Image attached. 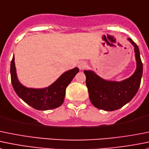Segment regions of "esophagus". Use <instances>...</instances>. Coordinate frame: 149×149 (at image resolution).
Listing matches in <instances>:
<instances>
[{
	"label": "esophagus",
	"instance_id": "1",
	"mask_svg": "<svg viewBox=\"0 0 149 149\" xmlns=\"http://www.w3.org/2000/svg\"><path fill=\"white\" fill-rule=\"evenodd\" d=\"M78 67L80 70H84L86 67V63L85 62H80L78 65Z\"/></svg>",
	"mask_w": 149,
	"mask_h": 149
}]
</instances>
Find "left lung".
I'll return each instance as SVG.
<instances>
[{"instance_id":"obj_1","label":"left lung","mask_w":149,"mask_h":149,"mask_svg":"<svg viewBox=\"0 0 149 149\" xmlns=\"http://www.w3.org/2000/svg\"><path fill=\"white\" fill-rule=\"evenodd\" d=\"M134 46L137 68L130 78L122 81H111L102 79L92 70H84L86 84L92 105L99 109L112 111L119 109L135 97L140 87L143 75V63L137 44L131 38Z\"/></svg>"}]
</instances>
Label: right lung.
I'll return each instance as SVG.
<instances>
[{
  "mask_svg": "<svg viewBox=\"0 0 149 149\" xmlns=\"http://www.w3.org/2000/svg\"><path fill=\"white\" fill-rule=\"evenodd\" d=\"M79 70L78 68H75L65 72L56 81L48 87L44 89H33L25 87L19 81L16 73L14 57L11 62L10 68L11 84L17 95L29 105L40 111L58 108L63 104L66 88Z\"/></svg>",
  "mask_w": 149,
  "mask_h": 149,
  "instance_id": "obj_1",
  "label": "right lung"
}]
</instances>
